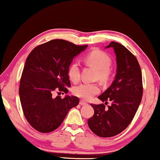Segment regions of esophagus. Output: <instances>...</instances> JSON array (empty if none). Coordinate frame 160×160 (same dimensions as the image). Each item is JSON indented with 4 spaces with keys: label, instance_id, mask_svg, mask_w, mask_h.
<instances>
[{
    "label": "esophagus",
    "instance_id": "34e87169",
    "mask_svg": "<svg viewBox=\"0 0 160 160\" xmlns=\"http://www.w3.org/2000/svg\"><path fill=\"white\" fill-rule=\"evenodd\" d=\"M80 105H83V106H84V105H87V104H88V103L85 102V101H83V100L81 99L80 101Z\"/></svg>",
    "mask_w": 160,
    "mask_h": 160
}]
</instances>
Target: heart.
<instances>
[{
	"label": "heart",
	"instance_id": "1",
	"mask_svg": "<svg viewBox=\"0 0 160 160\" xmlns=\"http://www.w3.org/2000/svg\"><path fill=\"white\" fill-rule=\"evenodd\" d=\"M84 61L87 65L97 70L96 79L102 82H107L109 80L112 74L110 67L112 60L107 53L100 50H93L85 56ZM68 76L73 82H77L80 80V66L77 62L70 65L68 69ZM99 92L100 88L97 83H82L75 87L72 90L75 96L85 100L92 99Z\"/></svg>",
	"mask_w": 160,
	"mask_h": 160
}]
</instances>
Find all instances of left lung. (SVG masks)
I'll use <instances>...</instances> for the list:
<instances>
[{"label":"left lung","mask_w":160,"mask_h":160,"mask_svg":"<svg viewBox=\"0 0 160 160\" xmlns=\"http://www.w3.org/2000/svg\"><path fill=\"white\" fill-rule=\"evenodd\" d=\"M113 48L117 69L114 80L109 88L98 97L104 104H92L94 113L88 119L92 131L99 137L115 136L124 131L133 119L142 97V79L140 66L131 51L119 43L112 42L106 47Z\"/></svg>","instance_id":"obj_1"}]
</instances>
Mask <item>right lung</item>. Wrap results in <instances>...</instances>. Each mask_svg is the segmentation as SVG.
<instances>
[{"instance_id": "1", "label": "right lung", "mask_w": 160, "mask_h": 160, "mask_svg": "<svg viewBox=\"0 0 160 160\" xmlns=\"http://www.w3.org/2000/svg\"><path fill=\"white\" fill-rule=\"evenodd\" d=\"M88 47L63 39L37 46L26 59L19 94L27 121L41 132H50L63 123L68 112L79 104L77 97H54L56 90L68 92V69L72 59Z\"/></svg>"}]
</instances>
